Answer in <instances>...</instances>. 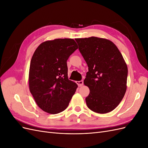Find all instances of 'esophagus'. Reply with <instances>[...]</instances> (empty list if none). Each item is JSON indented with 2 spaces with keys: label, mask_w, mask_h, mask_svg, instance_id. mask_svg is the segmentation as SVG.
Segmentation results:
<instances>
[{
  "label": "esophagus",
  "mask_w": 148,
  "mask_h": 148,
  "mask_svg": "<svg viewBox=\"0 0 148 148\" xmlns=\"http://www.w3.org/2000/svg\"><path fill=\"white\" fill-rule=\"evenodd\" d=\"M76 83H77V84L78 85V86H82L83 85V80H81V81H78Z\"/></svg>",
  "instance_id": "esophagus-1"
}]
</instances>
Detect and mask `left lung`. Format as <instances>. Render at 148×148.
Instances as JSON below:
<instances>
[{
  "mask_svg": "<svg viewBox=\"0 0 148 148\" xmlns=\"http://www.w3.org/2000/svg\"><path fill=\"white\" fill-rule=\"evenodd\" d=\"M88 66L84 84L89 94L88 108L99 114L115 109L127 90L128 69L122 53L109 40L90 37L75 39Z\"/></svg>",
  "mask_w": 148,
  "mask_h": 148,
  "instance_id": "8db88e82",
  "label": "left lung"
}]
</instances>
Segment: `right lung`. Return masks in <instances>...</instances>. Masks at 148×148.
Segmentation results:
<instances>
[{"instance_id":"right-lung-1","label":"right lung","mask_w":148,"mask_h":148,"mask_svg":"<svg viewBox=\"0 0 148 148\" xmlns=\"http://www.w3.org/2000/svg\"><path fill=\"white\" fill-rule=\"evenodd\" d=\"M78 49L73 39H56L41 43L31 60L29 88L38 106L56 114L68 107L78 86L68 78L66 61Z\"/></svg>"}]
</instances>
